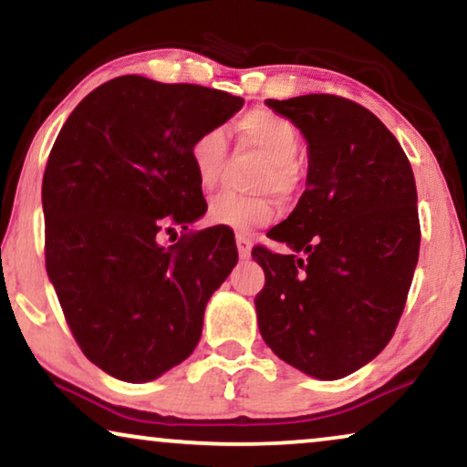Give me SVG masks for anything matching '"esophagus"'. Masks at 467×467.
Returning a JSON list of instances; mask_svg holds the SVG:
<instances>
[{
	"label": "esophagus",
	"mask_w": 467,
	"mask_h": 467,
	"mask_svg": "<svg viewBox=\"0 0 467 467\" xmlns=\"http://www.w3.org/2000/svg\"><path fill=\"white\" fill-rule=\"evenodd\" d=\"M235 244H238V254L240 259H248L251 257V246L253 242L246 234H235Z\"/></svg>",
	"instance_id": "esophagus-1"
}]
</instances>
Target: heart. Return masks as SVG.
Segmentation results:
<instances>
[{
	"mask_svg": "<svg viewBox=\"0 0 467 467\" xmlns=\"http://www.w3.org/2000/svg\"><path fill=\"white\" fill-rule=\"evenodd\" d=\"M238 150L261 155L254 165L251 184L254 193H221L210 202L206 221L210 225L229 227L235 232L265 225L276 216L278 195L289 197L297 189V157L302 150V133L289 119L270 112H248L235 125ZM189 159L202 189H213L225 174L229 163L227 136L221 127L197 133L189 146Z\"/></svg>",
	"mask_w": 467,
	"mask_h": 467,
	"instance_id": "heart-1",
	"label": "heart"
}]
</instances>
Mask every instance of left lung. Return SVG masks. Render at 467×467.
I'll use <instances>...</instances> for the list:
<instances>
[{
	"mask_svg": "<svg viewBox=\"0 0 467 467\" xmlns=\"http://www.w3.org/2000/svg\"><path fill=\"white\" fill-rule=\"evenodd\" d=\"M308 140V181L297 206L253 259L265 285L259 331L289 366L321 380L353 374L387 347L419 261L417 184L382 120L353 99L312 93L267 99Z\"/></svg>",
	"mask_w": 467,
	"mask_h": 467,
	"instance_id": "obj_1",
	"label": "left lung"
}]
</instances>
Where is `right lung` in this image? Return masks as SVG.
I'll return each instance as SVG.
<instances>
[{"label": "right lung", "instance_id": "right-lung-1", "mask_svg": "<svg viewBox=\"0 0 467 467\" xmlns=\"http://www.w3.org/2000/svg\"><path fill=\"white\" fill-rule=\"evenodd\" d=\"M242 104L219 88L119 76L55 140L42 178L47 272L76 344L114 379L155 380L187 359L238 264L225 227L161 240L206 213L189 146Z\"/></svg>", "mask_w": 467, "mask_h": 467}]
</instances>
